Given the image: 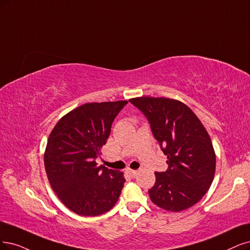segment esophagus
Listing matches in <instances>:
<instances>
[{
  "label": "esophagus",
  "instance_id": "esophagus-1",
  "mask_svg": "<svg viewBox=\"0 0 250 250\" xmlns=\"http://www.w3.org/2000/svg\"><path fill=\"white\" fill-rule=\"evenodd\" d=\"M125 172H126L128 175H130L131 177H135L136 175H137V173H138L137 170H132V169H126Z\"/></svg>",
  "mask_w": 250,
  "mask_h": 250
}]
</instances>
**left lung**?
<instances>
[{
  "label": "left lung",
  "mask_w": 250,
  "mask_h": 250,
  "mask_svg": "<svg viewBox=\"0 0 250 250\" xmlns=\"http://www.w3.org/2000/svg\"><path fill=\"white\" fill-rule=\"evenodd\" d=\"M130 102L148 120L153 137L168 158V170L155 172V184L148 190L151 201L173 212L197 204L213 181L216 163L204 125L176 100L141 97Z\"/></svg>",
  "instance_id": "obj_1"
}]
</instances>
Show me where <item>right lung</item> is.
<instances>
[{
	"instance_id": "right-lung-1",
	"label": "right lung",
	"mask_w": 250,
	"mask_h": 250,
	"mask_svg": "<svg viewBox=\"0 0 250 250\" xmlns=\"http://www.w3.org/2000/svg\"><path fill=\"white\" fill-rule=\"evenodd\" d=\"M126 104L117 101L82 105L61 118L48 138L44 154L48 180L60 200L76 214H103L122 193L123 173L98 166L96 159Z\"/></svg>"
}]
</instances>
